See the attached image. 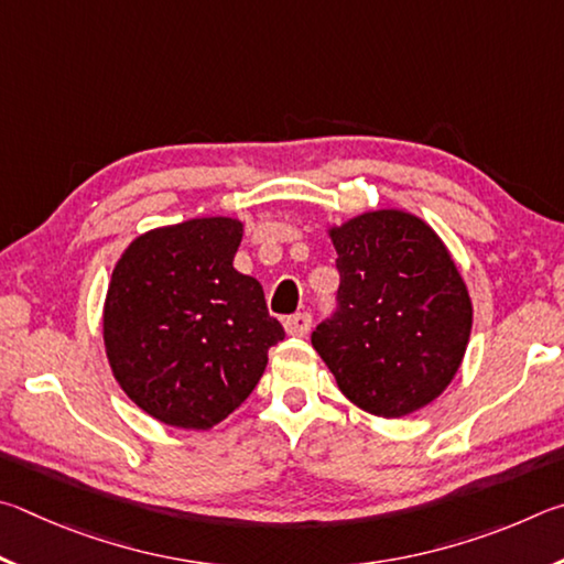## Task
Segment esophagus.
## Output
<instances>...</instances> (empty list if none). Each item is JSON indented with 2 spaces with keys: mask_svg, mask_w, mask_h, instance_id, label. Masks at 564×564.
<instances>
[{
  "mask_svg": "<svg viewBox=\"0 0 564 564\" xmlns=\"http://www.w3.org/2000/svg\"><path fill=\"white\" fill-rule=\"evenodd\" d=\"M310 327H312L310 312H297V314H292V317L284 319V332H288L290 337H304V334L310 332Z\"/></svg>",
  "mask_w": 564,
  "mask_h": 564,
  "instance_id": "34e87169",
  "label": "esophagus"
}]
</instances>
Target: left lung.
I'll use <instances>...</instances> for the list:
<instances>
[{
    "instance_id": "8db88e82",
    "label": "left lung",
    "mask_w": 564,
    "mask_h": 564,
    "mask_svg": "<svg viewBox=\"0 0 564 564\" xmlns=\"http://www.w3.org/2000/svg\"><path fill=\"white\" fill-rule=\"evenodd\" d=\"M337 310L312 347L344 397L383 419L438 399L466 354L473 307L441 237L416 215L377 210L329 230Z\"/></svg>"
}]
</instances>
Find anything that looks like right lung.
<instances>
[{"label": "right lung", "mask_w": 564, "mask_h": 564, "mask_svg": "<svg viewBox=\"0 0 564 564\" xmlns=\"http://www.w3.org/2000/svg\"><path fill=\"white\" fill-rule=\"evenodd\" d=\"M242 223L195 217L128 245L113 267L104 344L116 381L148 416L205 431L250 397L284 339L262 284L232 267Z\"/></svg>", "instance_id": "obj_1"}]
</instances>
